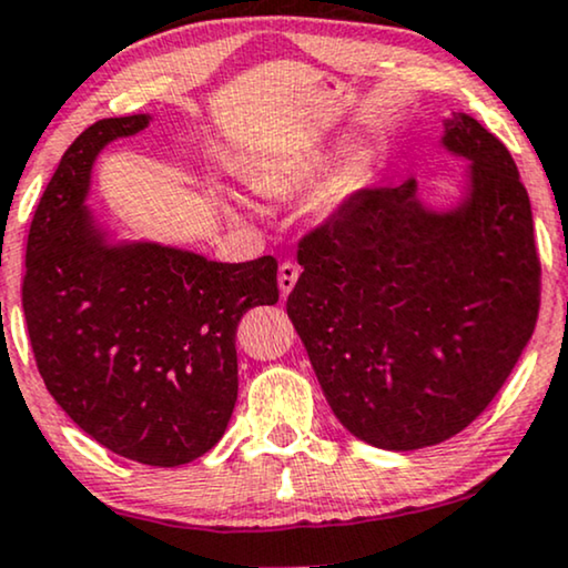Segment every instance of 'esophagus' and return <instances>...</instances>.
Instances as JSON below:
<instances>
[{
	"label": "esophagus",
	"mask_w": 568,
	"mask_h": 568,
	"mask_svg": "<svg viewBox=\"0 0 568 568\" xmlns=\"http://www.w3.org/2000/svg\"><path fill=\"white\" fill-rule=\"evenodd\" d=\"M298 275H301V267L296 262H283L280 264V270H277V285H280V293H283V296H288V293L293 291V285H296V280H298Z\"/></svg>",
	"instance_id": "34e87169"
}]
</instances>
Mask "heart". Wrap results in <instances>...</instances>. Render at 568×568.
I'll list each match as a JSON object with an SVG mask.
<instances>
[{
  "label": "heart",
  "instance_id": "b5f03b06",
  "mask_svg": "<svg viewBox=\"0 0 568 568\" xmlns=\"http://www.w3.org/2000/svg\"><path fill=\"white\" fill-rule=\"evenodd\" d=\"M329 160H333V152H329L327 146L314 143V146L298 149V152L293 154L275 156V160L254 164V168L246 170V181L260 193H267V196H285V193L304 189V185L314 181V178L322 175V172L329 168ZM356 189V172H341V175L322 191L320 206L322 210H335V206H341Z\"/></svg>",
  "mask_w": 568,
  "mask_h": 568
}]
</instances>
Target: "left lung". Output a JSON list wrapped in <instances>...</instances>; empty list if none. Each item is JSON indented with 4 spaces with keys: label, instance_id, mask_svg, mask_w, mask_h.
<instances>
[{
    "label": "left lung",
    "instance_id": "1",
    "mask_svg": "<svg viewBox=\"0 0 568 568\" xmlns=\"http://www.w3.org/2000/svg\"><path fill=\"white\" fill-rule=\"evenodd\" d=\"M443 143L471 160L448 214L416 183L358 189L298 243L288 317L337 419L387 450L437 445L490 406L540 314L532 206L504 141L469 114Z\"/></svg>",
    "mask_w": 568,
    "mask_h": 568
}]
</instances>
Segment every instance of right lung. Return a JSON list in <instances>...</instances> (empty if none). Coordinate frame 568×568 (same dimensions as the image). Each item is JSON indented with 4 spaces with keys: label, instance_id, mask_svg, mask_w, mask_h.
<instances>
[{
    "label": "right lung",
    "instance_id": "add662e5",
    "mask_svg": "<svg viewBox=\"0 0 568 568\" xmlns=\"http://www.w3.org/2000/svg\"><path fill=\"white\" fill-rule=\"evenodd\" d=\"M146 125L149 114L99 120L62 154L28 231L23 312L39 375L83 433L131 462L181 466L231 422L235 333L248 308L277 304V262L104 246L83 210L91 164Z\"/></svg>",
    "mask_w": 568,
    "mask_h": 568
}]
</instances>
